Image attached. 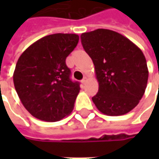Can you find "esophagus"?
<instances>
[{"label": "esophagus", "instance_id": "34e87169", "mask_svg": "<svg viewBox=\"0 0 159 159\" xmlns=\"http://www.w3.org/2000/svg\"><path fill=\"white\" fill-rule=\"evenodd\" d=\"M87 81H88V78H87V77H84V78H83V80H81V82H82V84H86Z\"/></svg>", "mask_w": 159, "mask_h": 159}]
</instances>
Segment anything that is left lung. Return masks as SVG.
Returning a JSON list of instances; mask_svg holds the SVG:
<instances>
[{
    "label": "left lung",
    "mask_w": 159,
    "mask_h": 159,
    "mask_svg": "<svg viewBox=\"0 0 159 159\" xmlns=\"http://www.w3.org/2000/svg\"><path fill=\"white\" fill-rule=\"evenodd\" d=\"M80 38L99 83L98 93L92 97L96 108L108 116L131 111L143 96L148 82L143 51L126 37L108 29L84 33Z\"/></svg>",
    "instance_id": "1"
}]
</instances>
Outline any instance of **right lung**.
<instances>
[{
	"label": "right lung",
	"mask_w": 159,
	"mask_h": 159,
	"mask_svg": "<svg viewBox=\"0 0 159 159\" xmlns=\"http://www.w3.org/2000/svg\"><path fill=\"white\" fill-rule=\"evenodd\" d=\"M78 42L75 34H50L28 47L18 58L14 86L34 118L56 122L72 111L80 88L70 79L65 60Z\"/></svg>",
	"instance_id": "1"
}]
</instances>
